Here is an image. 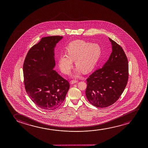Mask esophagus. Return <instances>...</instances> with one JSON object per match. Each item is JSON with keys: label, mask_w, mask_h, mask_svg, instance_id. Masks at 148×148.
<instances>
[{"label": "esophagus", "mask_w": 148, "mask_h": 148, "mask_svg": "<svg viewBox=\"0 0 148 148\" xmlns=\"http://www.w3.org/2000/svg\"><path fill=\"white\" fill-rule=\"evenodd\" d=\"M78 81H77V80H72L71 81V84H73L78 83Z\"/></svg>", "instance_id": "1"}]
</instances>
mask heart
Instances as JSON below:
<instances>
[{
  "label": "heart",
  "instance_id": "obj_1",
  "mask_svg": "<svg viewBox=\"0 0 148 148\" xmlns=\"http://www.w3.org/2000/svg\"><path fill=\"white\" fill-rule=\"evenodd\" d=\"M66 53L59 57V67L63 73L69 74L75 61L77 68L73 76L77 77L81 71L87 73L94 68L101 56V49L97 43L77 40L68 45Z\"/></svg>",
  "mask_w": 148,
  "mask_h": 148
}]
</instances>
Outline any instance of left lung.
<instances>
[{
  "label": "left lung",
  "instance_id": "obj_1",
  "mask_svg": "<svg viewBox=\"0 0 148 148\" xmlns=\"http://www.w3.org/2000/svg\"><path fill=\"white\" fill-rule=\"evenodd\" d=\"M112 53L103 67L87 79L86 96L92 105L105 108L117 101L125 88L128 78L127 57L119 45L110 38Z\"/></svg>",
  "mask_w": 148,
  "mask_h": 148
}]
</instances>
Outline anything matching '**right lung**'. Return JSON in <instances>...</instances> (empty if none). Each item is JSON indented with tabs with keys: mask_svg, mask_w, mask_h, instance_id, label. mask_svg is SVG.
I'll return each instance as SVG.
<instances>
[{
	"mask_svg": "<svg viewBox=\"0 0 148 148\" xmlns=\"http://www.w3.org/2000/svg\"><path fill=\"white\" fill-rule=\"evenodd\" d=\"M60 36L42 38L27 53L23 74L27 93L37 106L55 110L65 99L70 87L68 81L53 70L55 49L63 38Z\"/></svg>",
	"mask_w": 148,
	"mask_h": 148,
	"instance_id": "obj_1",
	"label": "right lung"
}]
</instances>
